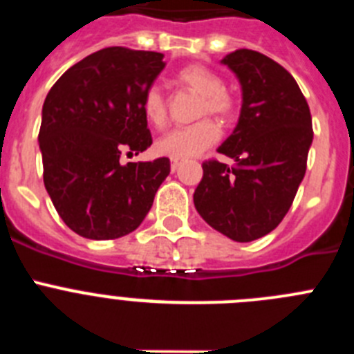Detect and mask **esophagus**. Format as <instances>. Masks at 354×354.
<instances>
[{"label": "esophagus", "instance_id": "34e87169", "mask_svg": "<svg viewBox=\"0 0 354 354\" xmlns=\"http://www.w3.org/2000/svg\"><path fill=\"white\" fill-rule=\"evenodd\" d=\"M179 167H180L179 159H171V171H175Z\"/></svg>", "mask_w": 354, "mask_h": 354}]
</instances>
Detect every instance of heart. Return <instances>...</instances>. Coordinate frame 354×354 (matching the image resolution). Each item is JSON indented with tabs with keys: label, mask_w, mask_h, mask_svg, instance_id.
Returning <instances> with one entry per match:
<instances>
[{
	"label": "heart",
	"mask_w": 354,
	"mask_h": 354,
	"mask_svg": "<svg viewBox=\"0 0 354 354\" xmlns=\"http://www.w3.org/2000/svg\"><path fill=\"white\" fill-rule=\"evenodd\" d=\"M175 80L179 84H183L184 88L200 95L196 117L212 115L225 124L232 122L237 117L239 102L230 90L225 88L223 77L216 71L198 64L187 65L175 74ZM142 111L150 126L162 127L167 124V99L161 90L156 86L147 90L142 99ZM218 140H220L218 124L211 118H202L193 126L179 127V129L165 134L156 143V150L159 154L168 156L171 159H189L202 154Z\"/></svg>",
	"instance_id": "heart-1"
}]
</instances>
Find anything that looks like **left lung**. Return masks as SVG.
<instances>
[{"instance_id":"8db88e82","label":"left lung","mask_w":354,"mask_h":354,"mask_svg":"<svg viewBox=\"0 0 354 354\" xmlns=\"http://www.w3.org/2000/svg\"><path fill=\"white\" fill-rule=\"evenodd\" d=\"M243 88L237 127L202 165L193 202L198 214L223 236L250 243L280 225L306 171L312 145L310 108L298 83L270 56L237 49L223 58Z\"/></svg>"}]
</instances>
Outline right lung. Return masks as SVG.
I'll use <instances>...</instances> for the list:
<instances>
[{
    "mask_svg": "<svg viewBox=\"0 0 354 354\" xmlns=\"http://www.w3.org/2000/svg\"><path fill=\"white\" fill-rule=\"evenodd\" d=\"M162 68L161 53L104 48L72 65L44 101V186L64 223L86 239L136 230L170 174L168 158L120 162L152 145L142 99Z\"/></svg>",
    "mask_w": 354,
    "mask_h": 354,
    "instance_id": "obj_1",
    "label": "right lung"
}]
</instances>
